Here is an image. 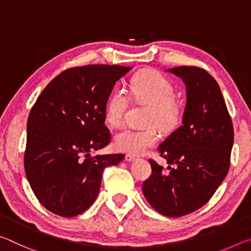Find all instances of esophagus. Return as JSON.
Instances as JSON below:
<instances>
[{"label":"esophagus","mask_w":251,"mask_h":251,"mask_svg":"<svg viewBox=\"0 0 251 251\" xmlns=\"http://www.w3.org/2000/svg\"><path fill=\"white\" fill-rule=\"evenodd\" d=\"M136 160V156H134V155H130V154H127L125 156V161L127 162H133Z\"/></svg>","instance_id":"1"}]
</instances>
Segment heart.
Returning a JSON list of instances; mask_svg holds the SVG:
<instances>
[{"instance_id":"heart-1","label":"heart","mask_w":251,"mask_h":251,"mask_svg":"<svg viewBox=\"0 0 251 251\" xmlns=\"http://www.w3.org/2000/svg\"><path fill=\"white\" fill-rule=\"evenodd\" d=\"M134 98L151 105L149 114L150 124H156L162 128H170L176 124L178 109L174 102L176 91L168 79L161 74L147 71L136 75L129 85ZM129 105L126 91L117 87L107 98L105 119L111 126L122 124ZM158 135L153 127L138 129L126 127L114 137V146L119 152L130 155H141L147 149L156 144Z\"/></svg>"}]
</instances>
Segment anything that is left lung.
Instances as JSON below:
<instances>
[{
    "label": "left lung",
    "instance_id": "8db88e82",
    "mask_svg": "<svg viewBox=\"0 0 251 251\" xmlns=\"http://www.w3.org/2000/svg\"><path fill=\"white\" fill-rule=\"evenodd\" d=\"M186 87L182 125L157 147L169 171L150 160L152 174L143 183L149 203L166 217H182L203 206L230 166L233 126L220 87L198 67L168 69Z\"/></svg>",
    "mask_w": 251,
    "mask_h": 251
}]
</instances>
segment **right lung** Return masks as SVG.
Returning <instances> with one entry per match:
<instances>
[{
    "label": "right lung",
    "instance_id": "right-lung-1",
    "mask_svg": "<svg viewBox=\"0 0 251 251\" xmlns=\"http://www.w3.org/2000/svg\"><path fill=\"white\" fill-rule=\"evenodd\" d=\"M130 67L89 65L67 69L51 80L30 111L25 170L46 209L71 218L94 203L102 171L124 154L90 156L109 144L105 105Z\"/></svg>",
    "mask_w": 251,
    "mask_h": 251
}]
</instances>
